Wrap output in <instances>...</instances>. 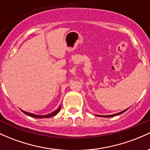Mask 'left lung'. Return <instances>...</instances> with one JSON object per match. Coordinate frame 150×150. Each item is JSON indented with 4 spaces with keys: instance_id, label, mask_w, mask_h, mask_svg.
<instances>
[{
    "instance_id": "1",
    "label": "left lung",
    "mask_w": 150,
    "mask_h": 150,
    "mask_svg": "<svg viewBox=\"0 0 150 150\" xmlns=\"http://www.w3.org/2000/svg\"><path fill=\"white\" fill-rule=\"evenodd\" d=\"M128 108H127V109L124 110V111H121V112H119V113H115V114H113V115H108V116H100V115H96L97 116H101V117H104V118H108V117H113V116H118V115L119 114H121V113H124L125 111H126L127 110H128Z\"/></svg>"
}]
</instances>
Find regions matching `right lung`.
I'll return each instance as SVG.
<instances>
[{"instance_id":"add662e5","label":"right lung","mask_w":150,"mask_h":150,"mask_svg":"<svg viewBox=\"0 0 150 150\" xmlns=\"http://www.w3.org/2000/svg\"><path fill=\"white\" fill-rule=\"evenodd\" d=\"M61 106H60L59 107H58L57 109L56 110V111H53V112L51 113H49V114L43 115V116H41V115H36V114H34V113H29V112H26V111H22V110H21V111L24 113H25V114L28 115V116H30L31 117H34V118H51V117L56 116V115L57 114V113L60 111V110H61Z\"/></svg>"}]
</instances>
